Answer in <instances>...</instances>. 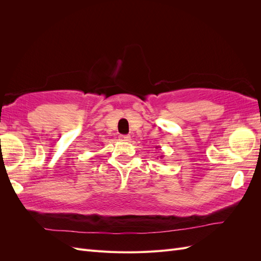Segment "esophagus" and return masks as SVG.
<instances>
[{
    "mask_svg": "<svg viewBox=\"0 0 261 261\" xmlns=\"http://www.w3.org/2000/svg\"><path fill=\"white\" fill-rule=\"evenodd\" d=\"M118 140L124 141V143H127V141L130 140V136H128V135H120V137H118Z\"/></svg>",
    "mask_w": 261,
    "mask_h": 261,
    "instance_id": "1",
    "label": "esophagus"
}]
</instances>
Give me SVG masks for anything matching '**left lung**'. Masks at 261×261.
Returning a JSON list of instances; mask_svg holds the SVG:
<instances>
[{"label":"left lung","mask_w":261,"mask_h":261,"mask_svg":"<svg viewBox=\"0 0 261 261\" xmlns=\"http://www.w3.org/2000/svg\"><path fill=\"white\" fill-rule=\"evenodd\" d=\"M155 148H159V146H156V147H155ZM160 158H161V159H162V155H161V156H160Z\"/></svg>","instance_id":"left-lung-1"}]
</instances>
